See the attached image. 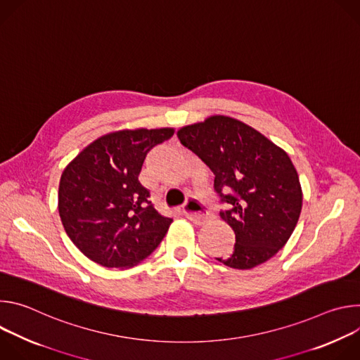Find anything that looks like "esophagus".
<instances>
[{
    "mask_svg": "<svg viewBox=\"0 0 360 360\" xmlns=\"http://www.w3.org/2000/svg\"><path fill=\"white\" fill-rule=\"evenodd\" d=\"M184 215L192 221L196 225H202L203 222H207L208 219V212H205L203 207L200 205L199 200L191 198L184 207Z\"/></svg>",
    "mask_w": 360,
    "mask_h": 360,
    "instance_id": "obj_1",
    "label": "esophagus"
}]
</instances>
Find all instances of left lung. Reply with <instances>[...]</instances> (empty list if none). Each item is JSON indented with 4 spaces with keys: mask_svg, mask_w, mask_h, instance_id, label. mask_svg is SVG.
Returning a JSON list of instances; mask_svg holds the SVG:
<instances>
[{
    "mask_svg": "<svg viewBox=\"0 0 360 360\" xmlns=\"http://www.w3.org/2000/svg\"><path fill=\"white\" fill-rule=\"evenodd\" d=\"M176 135L210 167L215 191L229 203L221 219L233 229L236 243L218 261L233 269L269 261L289 240L302 211V186L286 150L228 115L185 125Z\"/></svg>",
    "mask_w": 360,
    "mask_h": 360,
    "instance_id": "left-lung-1",
    "label": "left lung"
}]
</instances>
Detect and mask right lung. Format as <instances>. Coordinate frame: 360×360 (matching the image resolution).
I'll return each mask as SVG.
<instances>
[{"instance_id": "obj_1", "label": "right lung", "mask_w": 360, "mask_h": 360, "mask_svg": "<svg viewBox=\"0 0 360 360\" xmlns=\"http://www.w3.org/2000/svg\"><path fill=\"white\" fill-rule=\"evenodd\" d=\"M174 128H135L102 135L65 167L58 212L74 245L105 268H132L161 243L172 219L162 217L138 181L146 153Z\"/></svg>"}]
</instances>
